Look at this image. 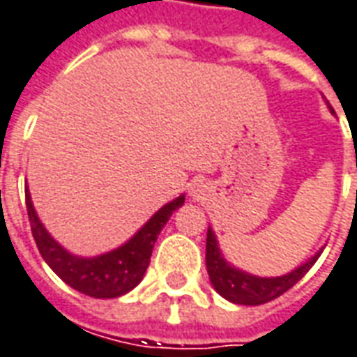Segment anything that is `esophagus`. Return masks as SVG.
Masks as SVG:
<instances>
[{"mask_svg":"<svg viewBox=\"0 0 357 357\" xmlns=\"http://www.w3.org/2000/svg\"><path fill=\"white\" fill-rule=\"evenodd\" d=\"M199 192H202V190H199V186H197V188H196V186H194V188H192V196H199Z\"/></svg>","mask_w":357,"mask_h":357,"instance_id":"esophagus-1","label":"esophagus"}]
</instances>
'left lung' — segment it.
<instances>
[{"label": "left lung", "instance_id": "left-lung-1", "mask_svg": "<svg viewBox=\"0 0 357 357\" xmlns=\"http://www.w3.org/2000/svg\"><path fill=\"white\" fill-rule=\"evenodd\" d=\"M329 106V104H327ZM329 110L333 108L329 106ZM357 165V155H356ZM321 255V249L314 257L303 262L301 266L291 270L289 274L275 275V278H261L239 270L234 264L226 261L225 255L218 247L217 236L213 228H207V245H205V264H207V274H209L211 285L215 287L218 295L225 296L226 301L234 304H245V306H259V304L270 303L285 291L293 287L298 280H303L304 274L314 266L317 257Z\"/></svg>", "mask_w": 357, "mask_h": 357}]
</instances>
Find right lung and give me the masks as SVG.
<instances>
[{
    "label": "right lung",
    "instance_id": "1",
    "mask_svg": "<svg viewBox=\"0 0 357 357\" xmlns=\"http://www.w3.org/2000/svg\"><path fill=\"white\" fill-rule=\"evenodd\" d=\"M182 204L184 194L163 205L139 232L118 249H112L108 253L96 257H77L66 251L47 232L33 209L30 192L26 188V209L32 226V236L43 261L62 282L68 283L70 287H74L83 295L95 298H116L139 285L150 264L155 239L163 230V226L167 225L171 215L182 207Z\"/></svg>",
    "mask_w": 357,
    "mask_h": 357
}]
</instances>
